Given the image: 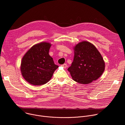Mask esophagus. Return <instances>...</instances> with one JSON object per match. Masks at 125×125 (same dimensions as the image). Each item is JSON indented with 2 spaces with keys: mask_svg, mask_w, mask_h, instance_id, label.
<instances>
[{
  "mask_svg": "<svg viewBox=\"0 0 125 125\" xmlns=\"http://www.w3.org/2000/svg\"><path fill=\"white\" fill-rule=\"evenodd\" d=\"M61 66L65 68H66L67 67V64L65 63V64H63V65H61Z\"/></svg>",
  "mask_w": 125,
  "mask_h": 125,
  "instance_id": "34e87169",
  "label": "esophagus"
}]
</instances>
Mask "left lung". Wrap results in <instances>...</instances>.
Instances as JSON below:
<instances>
[{
	"label": "left lung",
	"instance_id": "8db88e82",
	"mask_svg": "<svg viewBox=\"0 0 125 125\" xmlns=\"http://www.w3.org/2000/svg\"><path fill=\"white\" fill-rule=\"evenodd\" d=\"M73 50V61L68 68L73 80L81 84H88L100 77L105 66L95 45L83 41L76 44Z\"/></svg>",
	"mask_w": 125,
	"mask_h": 125
}]
</instances>
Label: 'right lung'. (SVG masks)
I'll list each match as a JSON object with an SVG mask.
<instances>
[{"label":"right lung","instance_id":"1","mask_svg":"<svg viewBox=\"0 0 125 125\" xmlns=\"http://www.w3.org/2000/svg\"><path fill=\"white\" fill-rule=\"evenodd\" d=\"M52 44L42 42L34 45L25 53L21 64V72L28 83L39 86L48 83L59 66L49 52Z\"/></svg>","mask_w":125,"mask_h":125}]
</instances>
